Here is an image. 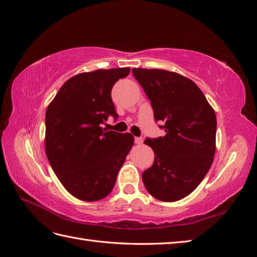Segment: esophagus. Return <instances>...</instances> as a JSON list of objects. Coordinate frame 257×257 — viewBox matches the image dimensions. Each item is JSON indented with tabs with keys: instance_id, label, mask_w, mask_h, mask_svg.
<instances>
[{
	"instance_id": "esophagus-1",
	"label": "esophagus",
	"mask_w": 257,
	"mask_h": 257,
	"mask_svg": "<svg viewBox=\"0 0 257 257\" xmlns=\"http://www.w3.org/2000/svg\"><path fill=\"white\" fill-rule=\"evenodd\" d=\"M135 144H138V145L143 144V139H142V138H135Z\"/></svg>"
}]
</instances>
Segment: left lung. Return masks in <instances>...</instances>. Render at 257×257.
Instances as JSON below:
<instances>
[{
  "instance_id": "8db88e82",
  "label": "left lung",
  "mask_w": 257,
  "mask_h": 257,
  "mask_svg": "<svg viewBox=\"0 0 257 257\" xmlns=\"http://www.w3.org/2000/svg\"><path fill=\"white\" fill-rule=\"evenodd\" d=\"M133 76L151 100L154 117L166 135L146 139L155 154L142 175L146 190L165 202L196 189L212 165L216 117L198 85L177 72L134 68Z\"/></svg>"
}]
</instances>
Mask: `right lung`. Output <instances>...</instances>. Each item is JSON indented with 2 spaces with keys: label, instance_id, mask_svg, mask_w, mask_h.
<instances>
[{
  "label": "right lung",
  "instance_id": "right-lung-1",
  "mask_svg": "<svg viewBox=\"0 0 257 257\" xmlns=\"http://www.w3.org/2000/svg\"><path fill=\"white\" fill-rule=\"evenodd\" d=\"M130 68L82 72L67 80L46 111L45 150L66 190L82 201H98L112 191L134 144L130 133L101 127L117 117L111 90Z\"/></svg>",
  "mask_w": 257,
  "mask_h": 257
}]
</instances>
